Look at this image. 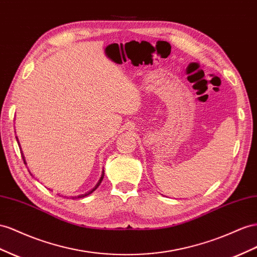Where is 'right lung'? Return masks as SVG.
Instances as JSON below:
<instances>
[{
	"instance_id": "add662e5",
	"label": "right lung",
	"mask_w": 257,
	"mask_h": 257,
	"mask_svg": "<svg viewBox=\"0 0 257 257\" xmlns=\"http://www.w3.org/2000/svg\"><path fill=\"white\" fill-rule=\"evenodd\" d=\"M16 140H17V143H18V145H19V148H20V150H22V147H20V144H19V141H18V137H17V136H16ZM22 156H23V159H24V162H25V164H27V162H26V159H25V156H24V154H23V150H22ZM31 175H32V174H31ZM103 176H105V171H103V169H102L101 176H100V178H99V180H98V183L96 184V186L94 187V188H93L92 190H89V191L85 192V193H83V195H79V196H77V197H72V199H81V198H84V197H86V196H88V195H91L92 192H94V191L97 189V187H98V186L100 185L101 180L103 179Z\"/></svg>"
}]
</instances>
